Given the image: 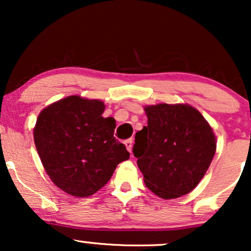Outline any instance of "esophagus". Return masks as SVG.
Instances as JSON below:
<instances>
[{
	"mask_svg": "<svg viewBox=\"0 0 251 251\" xmlns=\"http://www.w3.org/2000/svg\"><path fill=\"white\" fill-rule=\"evenodd\" d=\"M125 145H126V149H127V151L129 152V153H132V148H133V140H132V139L125 140Z\"/></svg>",
	"mask_w": 251,
	"mask_h": 251,
	"instance_id": "esophagus-1",
	"label": "esophagus"
}]
</instances>
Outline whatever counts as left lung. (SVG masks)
Segmentation results:
<instances>
[{
    "mask_svg": "<svg viewBox=\"0 0 251 251\" xmlns=\"http://www.w3.org/2000/svg\"><path fill=\"white\" fill-rule=\"evenodd\" d=\"M145 112L148 126L135 133L133 145L145 185L164 200L189 194L215 155L212 128L189 105L159 103Z\"/></svg>",
    "mask_w": 251,
    "mask_h": 251,
    "instance_id": "1",
    "label": "left lung"
}]
</instances>
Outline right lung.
I'll list each match as a JSON object with an SVG mask.
<instances>
[{"label": "right lung", "mask_w": 251, "mask_h": 251, "mask_svg": "<svg viewBox=\"0 0 251 251\" xmlns=\"http://www.w3.org/2000/svg\"><path fill=\"white\" fill-rule=\"evenodd\" d=\"M103 102L72 96L45 108L37 118L34 142L53 183L75 197L96 194L127 160L114 137L116 120L103 118Z\"/></svg>", "instance_id": "1"}]
</instances>
